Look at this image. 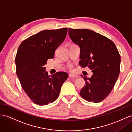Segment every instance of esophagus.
Listing matches in <instances>:
<instances>
[{
  "label": "esophagus",
  "instance_id": "esophagus-1",
  "mask_svg": "<svg viewBox=\"0 0 132 132\" xmlns=\"http://www.w3.org/2000/svg\"><path fill=\"white\" fill-rule=\"evenodd\" d=\"M69 76L70 77H71V78H77V75H73V74H71V73L69 74Z\"/></svg>",
  "mask_w": 132,
  "mask_h": 132
}]
</instances>
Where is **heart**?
I'll use <instances>...</instances> for the list:
<instances>
[{
	"instance_id": "b5f03b06",
	"label": "heart",
	"mask_w": 132,
	"mask_h": 132,
	"mask_svg": "<svg viewBox=\"0 0 132 132\" xmlns=\"http://www.w3.org/2000/svg\"><path fill=\"white\" fill-rule=\"evenodd\" d=\"M71 68H72L71 66H69V69H71Z\"/></svg>"
}]
</instances>
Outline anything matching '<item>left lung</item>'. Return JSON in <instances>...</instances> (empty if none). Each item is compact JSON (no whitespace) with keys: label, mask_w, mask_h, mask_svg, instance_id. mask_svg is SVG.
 <instances>
[{"label":"left lung","mask_w":132,"mask_h":132,"mask_svg":"<svg viewBox=\"0 0 132 132\" xmlns=\"http://www.w3.org/2000/svg\"><path fill=\"white\" fill-rule=\"evenodd\" d=\"M69 35L80 48L79 62L93 72L90 78L81 76L86 85L80 94L94 103L104 100L110 93L120 72V56L114 43L100 34L87 29H69Z\"/></svg>","instance_id":"obj_1"}]
</instances>
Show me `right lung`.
I'll list each match as a JSON object with an SVG mask.
<instances>
[{"mask_svg": "<svg viewBox=\"0 0 132 132\" xmlns=\"http://www.w3.org/2000/svg\"><path fill=\"white\" fill-rule=\"evenodd\" d=\"M68 28L45 30L23 40L15 56L16 73L23 89L33 102L45 105L59 97L68 77L65 72L48 76L45 65L65 39Z\"/></svg>", "mask_w": 132, "mask_h": 132, "instance_id": "obj_1", "label": "right lung"}]
</instances>
